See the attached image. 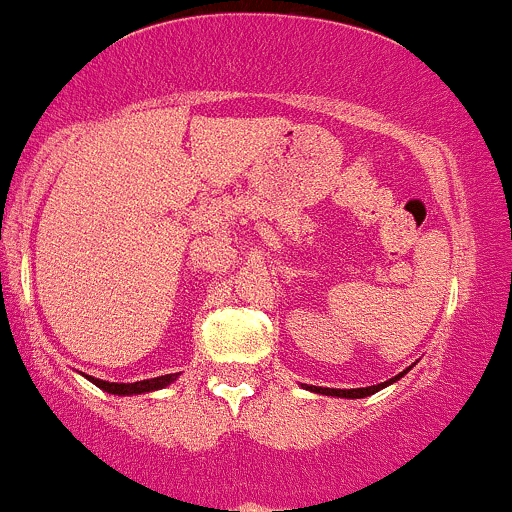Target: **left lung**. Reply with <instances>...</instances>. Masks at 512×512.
Here are the masks:
<instances>
[{
    "mask_svg": "<svg viewBox=\"0 0 512 512\" xmlns=\"http://www.w3.org/2000/svg\"><path fill=\"white\" fill-rule=\"evenodd\" d=\"M407 372H409V370H404L402 374H397V377L387 379V382H382V384H372V387H360V389H330V387H305V389H310V392H318V394H328V397L362 399V397H370V394H374V392H379V389L389 387V384H394V382H397V379H399V377H404V374H407Z\"/></svg>",
    "mask_w": 512,
    "mask_h": 512,
    "instance_id": "obj_1",
    "label": "left lung"
}]
</instances>
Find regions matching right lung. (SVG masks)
Returning a JSON list of instances; mask_svg holds the SVG:
<instances>
[{"label":"right lung","instance_id":"1","mask_svg":"<svg viewBox=\"0 0 512 512\" xmlns=\"http://www.w3.org/2000/svg\"><path fill=\"white\" fill-rule=\"evenodd\" d=\"M88 377V374H86ZM96 387L103 389L108 394H118V397H125V394H145V392H155V389L167 387L177 379V374H162V377H152V379H142V382H130V384H118V382H105V379H96L88 377Z\"/></svg>","mask_w":512,"mask_h":512}]
</instances>
